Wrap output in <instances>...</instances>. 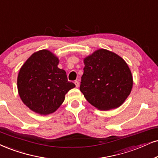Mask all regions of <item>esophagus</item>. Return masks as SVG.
Segmentation results:
<instances>
[{
	"label": "esophagus",
	"mask_w": 158,
	"mask_h": 158,
	"mask_svg": "<svg viewBox=\"0 0 158 158\" xmlns=\"http://www.w3.org/2000/svg\"><path fill=\"white\" fill-rule=\"evenodd\" d=\"M74 84L76 85V87H79V81L76 80V81H74Z\"/></svg>",
	"instance_id": "esophagus-1"
}]
</instances>
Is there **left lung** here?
I'll return each instance as SVG.
<instances>
[{"label":"left lung","instance_id":"1","mask_svg":"<svg viewBox=\"0 0 158 158\" xmlns=\"http://www.w3.org/2000/svg\"><path fill=\"white\" fill-rule=\"evenodd\" d=\"M80 90L88 102L100 110L119 107L133 87L131 70L115 53L98 49L84 60Z\"/></svg>","mask_w":158,"mask_h":158}]
</instances>
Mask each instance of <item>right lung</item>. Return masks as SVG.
<instances>
[{
  "label": "right lung",
  "mask_w": 158,
  "mask_h": 158,
  "mask_svg": "<svg viewBox=\"0 0 158 158\" xmlns=\"http://www.w3.org/2000/svg\"><path fill=\"white\" fill-rule=\"evenodd\" d=\"M59 60L51 52L33 54L19 70L17 88L22 101L32 111L47 115L57 110L65 95L75 85L57 67Z\"/></svg>",
  "instance_id": "right-lung-1"
}]
</instances>
